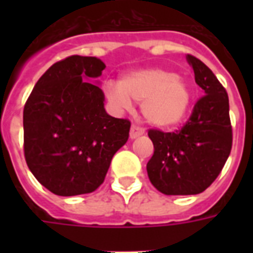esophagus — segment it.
<instances>
[{
    "instance_id": "obj_1",
    "label": "esophagus",
    "mask_w": 253,
    "mask_h": 253,
    "mask_svg": "<svg viewBox=\"0 0 253 253\" xmlns=\"http://www.w3.org/2000/svg\"><path fill=\"white\" fill-rule=\"evenodd\" d=\"M143 134H145V130H143V128H141V127L138 126H131V130H130V138H131V139H135V138L141 137Z\"/></svg>"
}]
</instances>
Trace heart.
<instances>
[{"label": "heart", "mask_w": 253, "mask_h": 253, "mask_svg": "<svg viewBox=\"0 0 253 253\" xmlns=\"http://www.w3.org/2000/svg\"><path fill=\"white\" fill-rule=\"evenodd\" d=\"M104 93L118 110H128L131 101L141 103L145 121L163 130L179 126L191 104V90L186 81L161 67L128 73L119 84L107 83Z\"/></svg>", "instance_id": "obj_1"}]
</instances>
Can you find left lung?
<instances>
[{
	"label": "left lung",
	"instance_id": "8db88e82",
	"mask_svg": "<svg viewBox=\"0 0 253 253\" xmlns=\"http://www.w3.org/2000/svg\"><path fill=\"white\" fill-rule=\"evenodd\" d=\"M195 83L205 96L196 101L181 130H149L154 153L146 169L152 184L165 195L201 194L217 179L232 150L229 97L201 59L187 55Z\"/></svg>",
	"mask_w": 253,
	"mask_h": 253
}]
</instances>
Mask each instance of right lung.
Here are the masks:
<instances>
[{
	"mask_svg": "<svg viewBox=\"0 0 253 253\" xmlns=\"http://www.w3.org/2000/svg\"><path fill=\"white\" fill-rule=\"evenodd\" d=\"M105 69L96 57L72 55L54 63L24 105V156L42 186L59 196L97 190L131 123L108 115L94 78Z\"/></svg>",
	"mask_w": 253,
	"mask_h": 253,
	"instance_id": "right-lung-1",
	"label": "right lung"
}]
</instances>
